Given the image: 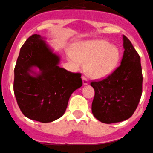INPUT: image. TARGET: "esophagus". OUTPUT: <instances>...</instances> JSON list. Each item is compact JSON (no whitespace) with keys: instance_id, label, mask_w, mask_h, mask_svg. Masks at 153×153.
<instances>
[{"instance_id":"1","label":"esophagus","mask_w":153,"mask_h":153,"mask_svg":"<svg viewBox=\"0 0 153 153\" xmlns=\"http://www.w3.org/2000/svg\"><path fill=\"white\" fill-rule=\"evenodd\" d=\"M82 81H83V85H88L89 81H88V78H86L85 76H82Z\"/></svg>"}]
</instances>
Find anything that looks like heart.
<instances>
[{
  "label": "heart",
  "instance_id": "heart-1",
  "mask_svg": "<svg viewBox=\"0 0 153 153\" xmlns=\"http://www.w3.org/2000/svg\"><path fill=\"white\" fill-rule=\"evenodd\" d=\"M71 59L77 65L86 64L87 72L94 78H104L114 71L120 59L117 47L105 40L85 42L75 46Z\"/></svg>",
  "mask_w": 153,
  "mask_h": 153
}]
</instances>
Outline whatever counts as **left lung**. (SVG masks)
Here are the masks:
<instances>
[{
	"mask_svg": "<svg viewBox=\"0 0 153 153\" xmlns=\"http://www.w3.org/2000/svg\"><path fill=\"white\" fill-rule=\"evenodd\" d=\"M123 52L121 64L111 75L93 81L94 89L92 114L104 123L121 122L135 112L143 91L140 57L127 37L123 36Z\"/></svg>",
	"mask_w": 153,
	"mask_h": 153,
	"instance_id": "obj_1",
	"label": "left lung"
}]
</instances>
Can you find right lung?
Wrapping results in <instances>:
<instances>
[{
	"label": "right lung",
	"instance_id": "right-lung-1",
	"mask_svg": "<svg viewBox=\"0 0 153 153\" xmlns=\"http://www.w3.org/2000/svg\"><path fill=\"white\" fill-rule=\"evenodd\" d=\"M59 61L39 35L30 36L22 46L14 68L13 91L25 117L41 123L59 119L71 94L82 87V74L60 68Z\"/></svg>",
	"mask_w": 153,
	"mask_h": 153
}]
</instances>
